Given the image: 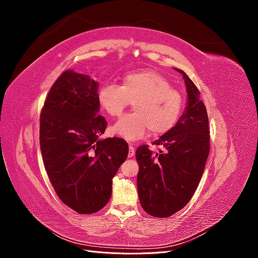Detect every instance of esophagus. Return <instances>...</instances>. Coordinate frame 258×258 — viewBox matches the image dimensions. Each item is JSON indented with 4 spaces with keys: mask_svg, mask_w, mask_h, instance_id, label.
Masks as SVG:
<instances>
[{
    "mask_svg": "<svg viewBox=\"0 0 258 258\" xmlns=\"http://www.w3.org/2000/svg\"><path fill=\"white\" fill-rule=\"evenodd\" d=\"M136 153L134 144H129V157H134Z\"/></svg>",
    "mask_w": 258,
    "mask_h": 258,
    "instance_id": "1",
    "label": "esophagus"
}]
</instances>
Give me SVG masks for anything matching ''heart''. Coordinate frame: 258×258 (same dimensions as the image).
I'll return each instance as SVG.
<instances>
[{"mask_svg": "<svg viewBox=\"0 0 258 258\" xmlns=\"http://www.w3.org/2000/svg\"><path fill=\"white\" fill-rule=\"evenodd\" d=\"M100 105L113 117L119 116L132 102L135 112L123 115L112 127L113 134L127 141L141 139L150 129L153 135L168 132L183 110V98L165 77L154 71L127 74L122 85L106 84L98 92Z\"/></svg>", "mask_w": 258, "mask_h": 258, "instance_id": "heart-1", "label": "heart"}]
</instances>
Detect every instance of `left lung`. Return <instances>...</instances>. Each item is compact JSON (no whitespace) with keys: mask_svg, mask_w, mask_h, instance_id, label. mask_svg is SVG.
Wrapping results in <instances>:
<instances>
[{"mask_svg":"<svg viewBox=\"0 0 258 258\" xmlns=\"http://www.w3.org/2000/svg\"><path fill=\"white\" fill-rule=\"evenodd\" d=\"M187 92L185 111L175 126L153 143L162 150L154 154L146 145L138 147L137 186L146 213L168 217L184 208L198 187L210 151L206 105L196 85L182 70Z\"/></svg>","mask_w":258,"mask_h":258,"instance_id":"1","label":"left lung"}]
</instances>
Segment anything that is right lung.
I'll return each mask as SVG.
<instances>
[{
	"label": "right lung",
	"instance_id": "1",
	"mask_svg": "<svg viewBox=\"0 0 258 258\" xmlns=\"http://www.w3.org/2000/svg\"><path fill=\"white\" fill-rule=\"evenodd\" d=\"M99 83L71 70L49 90L41 114L43 161L58 197L80 214L96 213L111 198L112 179L128 156L120 138L100 139Z\"/></svg>",
	"mask_w": 258,
	"mask_h": 258
}]
</instances>
